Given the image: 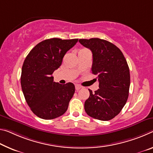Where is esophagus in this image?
I'll use <instances>...</instances> for the list:
<instances>
[{
  "label": "esophagus",
  "instance_id": "1",
  "mask_svg": "<svg viewBox=\"0 0 153 153\" xmlns=\"http://www.w3.org/2000/svg\"><path fill=\"white\" fill-rule=\"evenodd\" d=\"M75 87H76V90H77V91H78V90L82 88V86L80 85H79V84H76Z\"/></svg>",
  "mask_w": 153,
  "mask_h": 153
}]
</instances>
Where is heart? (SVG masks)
<instances>
[{"label": "heart", "mask_w": 153, "mask_h": 153, "mask_svg": "<svg viewBox=\"0 0 153 153\" xmlns=\"http://www.w3.org/2000/svg\"><path fill=\"white\" fill-rule=\"evenodd\" d=\"M82 50H84V49H82Z\"/></svg>", "instance_id": "1"}]
</instances>
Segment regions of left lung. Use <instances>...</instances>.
I'll use <instances>...</instances> for the list:
<instances>
[{
    "instance_id": "obj_1",
    "label": "left lung",
    "mask_w": 153,
    "mask_h": 153,
    "mask_svg": "<svg viewBox=\"0 0 153 153\" xmlns=\"http://www.w3.org/2000/svg\"><path fill=\"white\" fill-rule=\"evenodd\" d=\"M81 44L93 53L92 74L97 75L99 89L84 103V110L92 118L110 120L120 112L129 97L130 73L127 60L118 47L99 38L81 39Z\"/></svg>"
}]
</instances>
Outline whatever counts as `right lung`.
Here are the masks:
<instances>
[{"label":"right lung","instance_id":"1","mask_svg":"<svg viewBox=\"0 0 153 153\" xmlns=\"http://www.w3.org/2000/svg\"><path fill=\"white\" fill-rule=\"evenodd\" d=\"M77 41L78 39H45L36 45L24 60L20 78L22 89L30 110L42 119L62 116L74 96V84L69 82L62 85L55 82L52 74Z\"/></svg>","mask_w":153,"mask_h":153}]
</instances>
